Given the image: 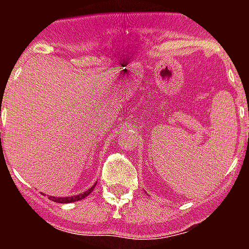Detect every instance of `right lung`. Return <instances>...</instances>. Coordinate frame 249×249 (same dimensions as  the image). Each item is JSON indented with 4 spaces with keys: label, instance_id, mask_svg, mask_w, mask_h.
<instances>
[{
    "label": "right lung",
    "instance_id": "right-lung-1",
    "mask_svg": "<svg viewBox=\"0 0 249 249\" xmlns=\"http://www.w3.org/2000/svg\"><path fill=\"white\" fill-rule=\"evenodd\" d=\"M95 185L93 187H90L88 191H85L84 194H80V195H76V196H66V197H55V196H49L50 197V200L55 201V203H72V201H77V200H81V199H85L88 195H89L91 191L94 190Z\"/></svg>",
    "mask_w": 249,
    "mask_h": 249
}]
</instances>
